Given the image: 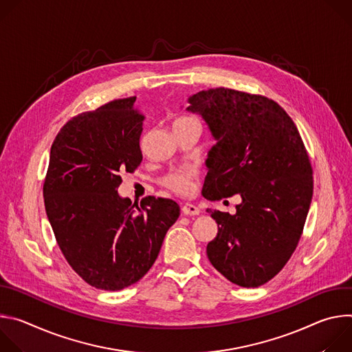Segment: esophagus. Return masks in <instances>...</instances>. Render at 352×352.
<instances>
[{"label":"esophagus","instance_id":"esophagus-1","mask_svg":"<svg viewBox=\"0 0 352 352\" xmlns=\"http://www.w3.org/2000/svg\"><path fill=\"white\" fill-rule=\"evenodd\" d=\"M182 213L185 216H197L200 214V209L196 206V205H192V204H185L182 206Z\"/></svg>","mask_w":352,"mask_h":352}]
</instances>
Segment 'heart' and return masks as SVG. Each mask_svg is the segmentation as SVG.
Instances as JSON below:
<instances>
[{
	"label": "heart",
	"mask_w": 352,
	"mask_h": 352,
	"mask_svg": "<svg viewBox=\"0 0 352 352\" xmlns=\"http://www.w3.org/2000/svg\"><path fill=\"white\" fill-rule=\"evenodd\" d=\"M193 118L185 117V118H179L177 122H182V121H190ZM195 171L192 168H186V170H181V171H174L171 174H168L164 178V185L181 195L188 193L192 189V181L195 178Z\"/></svg>",
	"instance_id": "obj_1"
}]
</instances>
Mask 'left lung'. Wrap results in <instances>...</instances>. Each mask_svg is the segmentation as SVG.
I'll return each instance as SVG.
<instances>
[{"label":"left lung","mask_w":352,"mask_h":352,"mask_svg":"<svg viewBox=\"0 0 352 352\" xmlns=\"http://www.w3.org/2000/svg\"><path fill=\"white\" fill-rule=\"evenodd\" d=\"M188 103L216 139L202 195L242 199L235 214L208 209L219 227L208 258L231 283L259 287L285 266L302 234L314 193L307 148L289 116L265 96L216 87Z\"/></svg>","instance_id":"1"}]
</instances>
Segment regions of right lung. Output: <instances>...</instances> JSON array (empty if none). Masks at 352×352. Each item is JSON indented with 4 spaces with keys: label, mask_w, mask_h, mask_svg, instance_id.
Returning a JSON list of instances; mask_svg holds the SVG:
<instances>
[{
    "label": "right lung",
    "mask_w": 352,
    "mask_h": 352,
    "mask_svg": "<svg viewBox=\"0 0 352 352\" xmlns=\"http://www.w3.org/2000/svg\"><path fill=\"white\" fill-rule=\"evenodd\" d=\"M136 97L118 98L68 121L50 152L44 206L69 266L91 287L118 291L139 281L179 217L171 199L140 206L118 195L120 173L142 162L144 117Z\"/></svg>",
    "instance_id": "1"
}]
</instances>
